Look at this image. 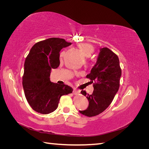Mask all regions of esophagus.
<instances>
[{
    "label": "esophagus",
    "mask_w": 149,
    "mask_h": 149,
    "mask_svg": "<svg viewBox=\"0 0 149 149\" xmlns=\"http://www.w3.org/2000/svg\"><path fill=\"white\" fill-rule=\"evenodd\" d=\"M73 93L74 94H75V95H78V94H79V93H80V91H78V90H77V89H73Z\"/></svg>",
    "instance_id": "esophagus-1"
}]
</instances>
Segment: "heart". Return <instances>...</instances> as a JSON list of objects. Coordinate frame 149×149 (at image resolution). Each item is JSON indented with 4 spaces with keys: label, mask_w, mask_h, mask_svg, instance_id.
Listing matches in <instances>:
<instances>
[{
    "label": "heart",
    "mask_w": 149,
    "mask_h": 149,
    "mask_svg": "<svg viewBox=\"0 0 149 149\" xmlns=\"http://www.w3.org/2000/svg\"><path fill=\"white\" fill-rule=\"evenodd\" d=\"M79 49L84 55L86 56H89L94 52V48L92 45L88 43H82L79 45ZM63 55V53L61 54V56Z\"/></svg>",
    "instance_id": "b5f03b06"
}]
</instances>
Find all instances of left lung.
Masks as SVG:
<instances>
[{
    "label": "left lung",
    "mask_w": 149,
    "mask_h": 149,
    "mask_svg": "<svg viewBox=\"0 0 149 149\" xmlns=\"http://www.w3.org/2000/svg\"><path fill=\"white\" fill-rule=\"evenodd\" d=\"M121 69L118 56L106 47L100 49L96 64L86 78L93 83L92 94L82 90L81 93L86 96L89 106L86 110L79 111L88 117L101 114L111 104L119 88Z\"/></svg>",
    "instance_id": "8db88e82"
}]
</instances>
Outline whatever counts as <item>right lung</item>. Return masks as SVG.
<instances>
[{
  "mask_svg": "<svg viewBox=\"0 0 149 149\" xmlns=\"http://www.w3.org/2000/svg\"><path fill=\"white\" fill-rule=\"evenodd\" d=\"M71 45L63 38H48L35 43L26 58L22 85L26 100L38 113L55 111L61 96L73 91L69 86L52 83L49 79L52 69L60 65L61 49Z\"/></svg>",
  "mask_w": 149,
  "mask_h": 149,
  "instance_id": "obj_1",
  "label": "right lung"
}]
</instances>
